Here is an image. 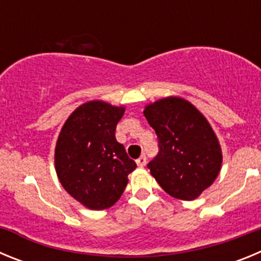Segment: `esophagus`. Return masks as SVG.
<instances>
[{
    "instance_id": "esophagus-1",
    "label": "esophagus",
    "mask_w": 261,
    "mask_h": 261,
    "mask_svg": "<svg viewBox=\"0 0 261 261\" xmlns=\"http://www.w3.org/2000/svg\"><path fill=\"white\" fill-rule=\"evenodd\" d=\"M136 163H137L138 167H144V166L146 165V156L141 155L140 158L137 159V161H136Z\"/></svg>"
}]
</instances>
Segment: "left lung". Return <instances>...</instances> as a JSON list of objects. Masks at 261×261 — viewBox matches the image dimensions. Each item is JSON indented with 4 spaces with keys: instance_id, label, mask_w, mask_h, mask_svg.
Returning <instances> with one entry per match:
<instances>
[{
    "instance_id": "left-lung-1",
    "label": "left lung",
    "mask_w": 261,
    "mask_h": 261,
    "mask_svg": "<svg viewBox=\"0 0 261 261\" xmlns=\"http://www.w3.org/2000/svg\"><path fill=\"white\" fill-rule=\"evenodd\" d=\"M144 115L158 136L159 153L147 165L151 176L175 199H197L222 166L220 141L206 117L179 96L147 105Z\"/></svg>"
}]
</instances>
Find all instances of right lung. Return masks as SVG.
<instances>
[{
	"mask_svg": "<svg viewBox=\"0 0 261 261\" xmlns=\"http://www.w3.org/2000/svg\"><path fill=\"white\" fill-rule=\"evenodd\" d=\"M125 108L103 100L81 105L66 119L55 147V168L64 190L93 211L121 197L128 175L137 167L116 141L115 130Z\"/></svg>",
	"mask_w": 261,
	"mask_h": 261,
	"instance_id": "1",
	"label": "right lung"
}]
</instances>
